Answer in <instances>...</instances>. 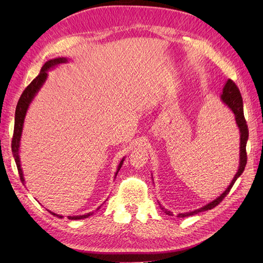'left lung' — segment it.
Here are the masks:
<instances>
[{
	"mask_svg": "<svg viewBox=\"0 0 263 263\" xmlns=\"http://www.w3.org/2000/svg\"><path fill=\"white\" fill-rule=\"evenodd\" d=\"M220 99H221V102L224 103L227 107L233 111L234 116H235L236 125L239 130V166H238V170L236 172L235 176H234V178L232 180L230 185H228V187L219 195V197L216 198L215 200H212L211 202L206 203L205 205L201 206V208H199V209H195L193 211H189V212H180V214H177V217H180V218L197 215L201 211L210 210L212 208H215L216 205L219 204L222 201V199H224L226 195L230 193L232 186L234 185V183H235L237 178L242 175V173L244 172V168H245V165H247V160H248V158H247V142L249 139V128L247 125V121H245V119H244L243 99L241 96V92H239L237 86L231 79H228L226 81L224 88H222V93L220 96ZM160 208L166 215L173 216V212L165 209L161 204H160Z\"/></svg>",
	"mask_w": 263,
	"mask_h": 263,
	"instance_id": "obj_1",
	"label": "left lung"
}]
</instances>
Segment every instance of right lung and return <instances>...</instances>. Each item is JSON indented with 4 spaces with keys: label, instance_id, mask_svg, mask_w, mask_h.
<instances>
[{
    "label": "right lung",
    "instance_id": "right-lung-1",
    "mask_svg": "<svg viewBox=\"0 0 263 263\" xmlns=\"http://www.w3.org/2000/svg\"><path fill=\"white\" fill-rule=\"evenodd\" d=\"M66 62H69V60L66 58H57V59L47 61V62L43 65V68H42L41 72H39V74L31 81L30 85L25 89V91L22 92V95L20 96L18 104H16L15 116H14V131H13L12 144H11V147H12V154H13L16 167H18L20 180H21L22 183L25 182V178H24V172H22L21 165H20L19 149H20V140H21V135H22V128H24V123H25V117H26V114H27V110H28V108H29V105L31 104L33 98H35V96L38 93V91L41 90V88L43 87L44 83H45L47 77H48L47 71H49L51 69H54L55 66H58V65L62 64V63H66ZM124 159H125V157H123L122 160L120 161L119 166H117L115 177L117 175V173H119V171L121 170V167L123 165V161H124ZM99 208H100V206H98L97 210ZM49 212H51V214L55 217L63 218L62 215H57L53 211H49ZM92 214H93V212H89V214L82 215V216L81 215L80 216H68V218L71 220H78V219H83V218H88L89 216L92 215Z\"/></svg>",
    "mask_w": 263,
    "mask_h": 263
}]
</instances>
